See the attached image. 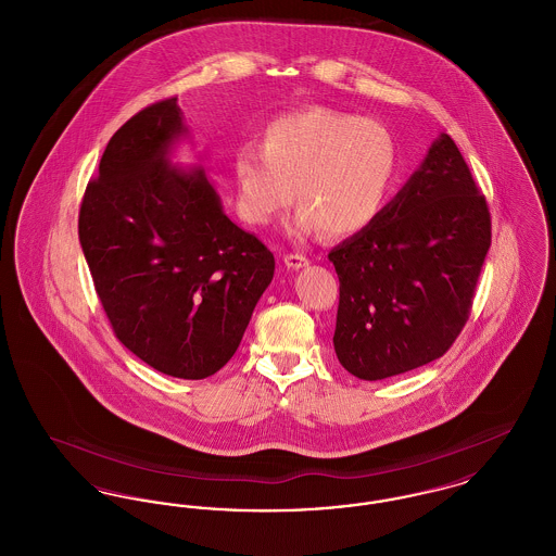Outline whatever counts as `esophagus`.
<instances>
[{"label":"esophagus","mask_w":556,"mask_h":556,"mask_svg":"<svg viewBox=\"0 0 556 556\" xmlns=\"http://www.w3.org/2000/svg\"><path fill=\"white\" fill-rule=\"evenodd\" d=\"M283 263L288 268H293V270H298V268H304V266H308V258L304 256V254H286V258H283Z\"/></svg>","instance_id":"obj_1"}]
</instances>
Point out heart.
I'll list each match as a JSON object with an SVG mask.
<instances>
[{"label": "heart", "mask_w": 556, "mask_h": 556, "mask_svg": "<svg viewBox=\"0 0 556 556\" xmlns=\"http://www.w3.org/2000/svg\"><path fill=\"white\" fill-rule=\"evenodd\" d=\"M397 164L396 139L383 123L329 108L290 112L268 125L263 148H239L238 211L265 227L290 206L295 187V236H356L386 208Z\"/></svg>", "instance_id": "obj_1"}]
</instances>
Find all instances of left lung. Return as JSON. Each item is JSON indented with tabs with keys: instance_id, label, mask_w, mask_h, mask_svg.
Listing matches in <instances>:
<instances>
[{
	"instance_id": "1",
	"label": "left lung",
	"mask_w": 556,
	"mask_h": 556,
	"mask_svg": "<svg viewBox=\"0 0 556 556\" xmlns=\"http://www.w3.org/2000/svg\"><path fill=\"white\" fill-rule=\"evenodd\" d=\"M490 241L488 202L442 132L369 229L329 252L342 367L377 381L444 356L471 313Z\"/></svg>"
}]
</instances>
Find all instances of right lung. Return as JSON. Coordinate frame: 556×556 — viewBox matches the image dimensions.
<instances>
[{"instance_id": "right-lung-1", "label": "right lung", "mask_w": 556, "mask_h": 556, "mask_svg": "<svg viewBox=\"0 0 556 556\" xmlns=\"http://www.w3.org/2000/svg\"><path fill=\"white\" fill-rule=\"evenodd\" d=\"M177 98L143 108L108 141L79 239L114 336L150 367L204 379L236 354L275 258L223 212L204 168L173 166Z\"/></svg>"}]
</instances>
